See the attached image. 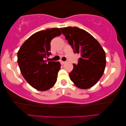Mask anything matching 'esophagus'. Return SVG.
<instances>
[{
	"mask_svg": "<svg viewBox=\"0 0 126 126\" xmlns=\"http://www.w3.org/2000/svg\"><path fill=\"white\" fill-rule=\"evenodd\" d=\"M60 63H61V64L63 65V64H64V63H65V61H60Z\"/></svg>",
	"mask_w": 126,
	"mask_h": 126,
	"instance_id": "obj_1",
	"label": "esophagus"
}]
</instances>
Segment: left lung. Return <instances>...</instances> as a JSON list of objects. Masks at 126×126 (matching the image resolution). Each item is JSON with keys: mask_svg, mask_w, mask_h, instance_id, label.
<instances>
[{"mask_svg": "<svg viewBox=\"0 0 126 126\" xmlns=\"http://www.w3.org/2000/svg\"><path fill=\"white\" fill-rule=\"evenodd\" d=\"M75 53L80 54L78 63H73L69 77L80 89H88L97 83L106 66V53L98 41L90 34L77 27L61 28Z\"/></svg>", "mask_w": 126, "mask_h": 126, "instance_id": "left-lung-1", "label": "left lung"}]
</instances>
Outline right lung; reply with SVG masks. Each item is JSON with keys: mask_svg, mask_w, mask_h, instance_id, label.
Instances as JSON below:
<instances>
[{"mask_svg": "<svg viewBox=\"0 0 126 126\" xmlns=\"http://www.w3.org/2000/svg\"><path fill=\"white\" fill-rule=\"evenodd\" d=\"M61 34L58 28L39 31L30 36L19 50L18 63L22 75L37 90H48L57 81L60 63H47L45 59L51 55V41Z\"/></svg>", "mask_w": 126, "mask_h": 126, "instance_id": "right-lung-1", "label": "right lung"}]
</instances>
